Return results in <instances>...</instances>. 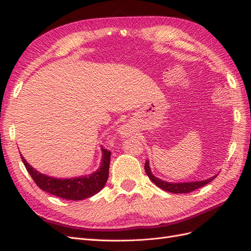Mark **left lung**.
Returning a JSON list of instances; mask_svg holds the SVG:
<instances>
[{"label": "left lung", "instance_id": "obj_1", "mask_svg": "<svg viewBox=\"0 0 251 251\" xmlns=\"http://www.w3.org/2000/svg\"><path fill=\"white\" fill-rule=\"evenodd\" d=\"M144 169L146 175L149 176L150 179L152 180V183L157 185L159 188L165 190L167 192H171V193H189L192 192L194 190L201 188L202 186L209 184L210 181H212L216 176H215L209 179H204V180H200V181H192V183H168V181L162 180L158 177H155L151 171V167H150V162L146 161L145 165H144Z\"/></svg>", "mask_w": 251, "mask_h": 251}]
</instances>
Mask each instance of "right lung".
I'll return each instance as SVG.
<instances>
[{"mask_svg": "<svg viewBox=\"0 0 251 251\" xmlns=\"http://www.w3.org/2000/svg\"><path fill=\"white\" fill-rule=\"evenodd\" d=\"M102 159L100 167L91 174L82 177L55 178L42 175L27 163L21 154L22 161L35 184L43 191L68 201H82L100 192L106 185L109 176L111 151L101 149Z\"/></svg>", "mask_w": 251, "mask_h": 251, "instance_id": "add662e5", "label": "right lung"}]
</instances>
